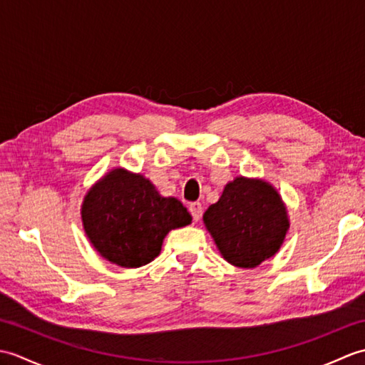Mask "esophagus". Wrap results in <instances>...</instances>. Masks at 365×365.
Segmentation results:
<instances>
[{"instance_id":"34e87169","label":"esophagus","mask_w":365,"mask_h":365,"mask_svg":"<svg viewBox=\"0 0 365 365\" xmlns=\"http://www.w3.org/2000/svg\"><path fill=\"white\" fill-rule=\"evenodd\" d=\"M188 210H190V213L192 216V220L199 221L200 216H202V204H200V202H192V204H190Z\"/></svg>"}]
</instances>
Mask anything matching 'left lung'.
Returning <instances> with one entry per match:
<instances>
[{
    "label": "left lung",
    "instance_id": "8db88e82",
    "mask_svg": "<svg viewBox=\"0 0 365 365\" xmlns=\"http://www.w3.org/2000/svg\"><path fill=\"white\" fill-rule=\"evenodd\" d=\"M204 222L222 257L254 268L281 247L289 220L277 191L267 182L238 177L204 213Z\"/></svg>",
    "mask_w": 365,
    "mask_h": 365
}]
</instances>
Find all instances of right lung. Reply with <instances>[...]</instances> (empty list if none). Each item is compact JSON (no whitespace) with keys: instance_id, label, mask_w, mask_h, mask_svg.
<instances>
[{"instance_id":"1","label":"right lung","mask_w":365,"mask_h":365,"mask_svg":"<svg viewBox=\"0 0 365 365\" xmlns=\"http://www.w3.org/2000/svg\"><path fill=\"white\" fill-rule=\"evenodd\" d=\"M81 218L100 255L123 268L153 260L168 232L191 222L180 200L161 197L147 178L123 169L111 170L88 192Z\"/></svg>"}]
</instances>
